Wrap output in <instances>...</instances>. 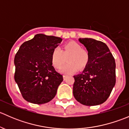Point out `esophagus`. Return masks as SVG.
<instances>
[{
    "instance_id": "esophagus-1",
    "label": "esophagus",
    "mask_w": 129,
    "mask_h": 129,
    "mask_svg": "<svg viewBox=\"0 0 129 129\" xmlns=\"http://www.w3.org/2000/svg\"><path fill=\"white\" fill-rule=\"evenodd\" d=\"M67 77V75H63V80H66Z\"/></svg>"
}]
</instances>
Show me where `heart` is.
I'll list each match as a JSON object with an SVG mask.
<instances>
[{
	"mask_svg": "<svg viewBox=\"0 0 129 129\" xmlns=\"http://www.w3.org/2000/svg\"><path fill=\"white\" fill-rule=\"evenodd\" d=\"M70 55L67 59L69 63L62 66L59 72L63 74H70L76 72L78 67L82 68L87 64L89 60V54L87 51L82 49L80 44L75 42H70L61 49L55 47L52 53V63L55 68H59L65 61V57Z\"/></svg>",
	"mask_w": 129,
	"mask_h": 129,
	"instance_id": "b5f03b06",
	"label": "heart"
}]
</instances>
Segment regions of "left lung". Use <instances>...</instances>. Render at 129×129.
<instances>
[{"label": "left lung", "mask_w": 129, "mask_h": 129, "mask_svg": "<svg viewBox=\"0 0 129 129\" xmlns=\"http://www.w3.org/2000/svg\"><path fill=\"white\" fill-rule=\"evenodd\" d=\"M85 46L89 60L82 72L74 75L73 94L87 106L107 101L115 84V62L105 43L90 38L79 39Z\"/></svg>", "instance_id": "obj_1"}]
</instances>
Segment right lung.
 Wrapping results in <instances>:
<instances>
[{"mask_svg": "<svg viewBox=\"0 0 129 129\" xmlns=\"http://www.w3.org/2000/svg\"><path fill=\"white\" fill-rule=\"evenodd\" d=\"M62 40L39 34L20 45L14 58V79L27 102L43 104L56 95L63 77L52 66L51 57Z\"/></svg>", "mask_w": 129, "mask_h": 129, "instance_id": "right-lung-1", "label": "right lung"}]
</instances>
